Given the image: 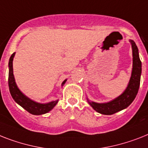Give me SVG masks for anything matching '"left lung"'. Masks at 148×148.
Segmentation results:
<instances>
[{
  "instance_id": "8db88e82",
  "label": "left lung",
  "mask_w": 148,
  "mask_h": 148,
  "mask_svg": "<svg viewBox=\"0 0 148 148\" xmlns=\"http://www.w3.org/2000/svg\"><path fill=\"white\" fill-rule=\"evenodd\" d=\"M132 49V70L128 86L123 93L107 103H96L86 98L87 102L95 111L103 115L112 114L125 109L134 101L138 92L141 75V62L139 58L138 49L134 41L129 39Z\"/></svg>"
}]
</instances>
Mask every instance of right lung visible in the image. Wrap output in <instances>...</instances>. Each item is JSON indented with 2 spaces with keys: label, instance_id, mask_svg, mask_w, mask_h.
Wrapping results in <instances>:
<instances>
[{
  "label": "right lung",
  "instance_id": "add662e5",
  "mask_svg": "<svg viewBox=\"0 0 148 148\" xmlns=\"http://www.w3.org/2000/svg\"><path fill=\"white\" fill-rule=\"evenodd\" d=\"M15 56V52L13 53V55L10 56L9 60V77H8V85H9L10 93L11 94V97L14 99L16 103L19 104L21 107L26 109V111L29 112V113L36 116L39 115H43L49 111H51V109L55 107L56 104L58 102V99L57 100H53V101L49 102L46 103H37L26 97V95L22 93V91L20 90L19 87L16 85V83L15 81V78L14 75V69H13V61L14 58ZM67 81V79L64 80L62 82V86H64Z\"/></svg>",
  "mask_w": 148,
  "mask_h": 148
}]
</instances>
